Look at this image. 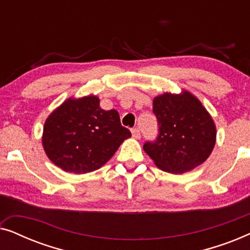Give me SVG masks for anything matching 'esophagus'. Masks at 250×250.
Returning <instances> with one entry per match:
<instances>
[{"mask_svg": "<svg viewBox=\"0 0 250 250\" xmlns=\"http://www.w3.org/2000/svg\"><path fill=\"white\" fill-rule=\"evenodd\" d=\"M132 136L134 139H140V138H141V133H140V129L139 128L132 129Z\"/></svg>", "mask_w": 250, "mask_h": 250, "instance_id": "obj_1", "label": "esophagus"}]
</instances>
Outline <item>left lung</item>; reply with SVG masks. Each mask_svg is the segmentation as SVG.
Wrapping results in <instances>:
<instances>
[{
  "label": "left lung",
  "mask_w": 250,
  "mask_h": 250,
  "mask_svg": "<svg viewBox=\"0 0 250 250\" xmlns=\"http://www.w3.org/2000/svg\"><path fill=\"white\" fill-rule=\"evenodd\" d=\"M152 104L159 135L143 150L155 165L164 172L183 174L206 162L216 143V125L199 99L187 90L165 92Z\"/></svg>",
  "instance_id": "left-lung-1"
}]
</instances>
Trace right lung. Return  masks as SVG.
I'll list each match as a JSON object with an SVG mask.
<instances>
[{"instance_id":"obj_1","label":"right lung","mask_w":250,"mask_h":250,"mask_svg":"<svg viewBox=\"0 0 250 250\" xmlns=\"http://www.w3.org/2000/svg\"><path fill=\"white\" fill-rule=\"evenodd\" d=\"M131 132L115 109L104 110L90 94L68 98L47 116L42 145L54 165L67 173L85 174L104 165Z\"/></svg>"}]
</instances>
